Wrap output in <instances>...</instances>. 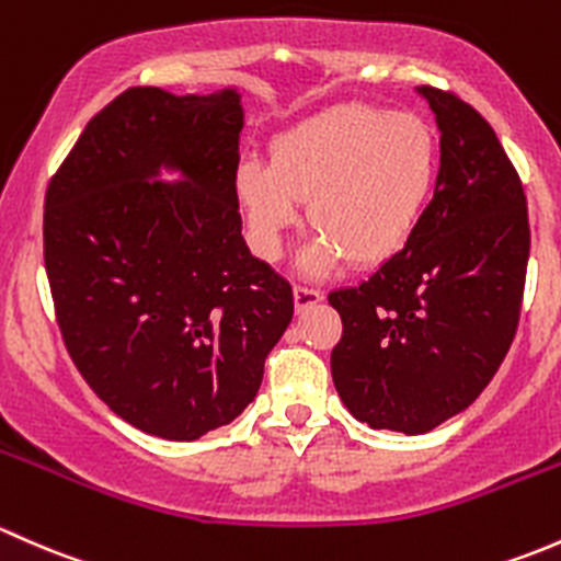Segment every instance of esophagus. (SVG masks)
<instances>
[{"label":"esophagus","mask_w":561,"mask_h":561,"mask_svg":"<svg viewBox=\"0 0 561 561\" xmlns=\"http://www.w3.org/2000/svg\"><path fill=\"white\" fill-rule=\"evenodd\" d=\"M321 299H323V294L319 291V288L294 286V308H297V313H305L308 308L319 305Z\"/></svg>","instance_id":"obj_1"}]
</instances>
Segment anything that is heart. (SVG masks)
<instances>
[{
  "mask_svg": "<svg viewBox=\"0 0 561 561\" xmlns=\"http://www.w3.org/2000/svg\"><path fill=\"white\" fill-rule=\"evenodd\" d=\"M440 175V146L424 118L348 102L308 115L270 142V164H234L232 196L248 240L273 262L302 216L316 238L299 267L323 275L343 256L375 267L408 245Z\"/></svg>",
  "mask_w": 561,
  "mask_h": 561,
  "instance_id": "obj_1",
  "label": "heart"
}]
</instances>
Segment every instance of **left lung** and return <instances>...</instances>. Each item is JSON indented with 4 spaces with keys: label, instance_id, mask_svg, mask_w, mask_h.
<instances>
[{
    "label": "left lung",
    "instance_id": "8db88e82",
    "mask_svg": "<svg viewBox=\"0 0 561 561\" xmlns=\"http://www.w3.org/2000/svg\"><path fill=\"white\" fill-rule=\"evenodd\" d=\"M440 129V175L397 256L329 305L343 319L332 380L373 430L424 435L478 400L516 337L529 259L518 172L489 121L419 85Z\"/></svg>",
    "mask_w": 561,
    "mask_h": 561
}]
</instances>
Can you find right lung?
Wrapping results in <instances>:
<instances>
[{
	"instance_id": "right-lung-1",
	"label": "right lung",
	"mask_w": 561,
	"mask_h": 561,
	"mask_svg": "<svg viewBox=\"0 0 561 561\" xmlns=\"http://www.w3.org/2000/svg\"><path fill=\"white\" fill-rule=\"evenodd\" d=\"M242 121L238 89L137 85L89 121L45 194L69 356L113 413L164 440L238 419L294 316L291 286L240 234Z\"/></svg>"
}]
</instances>
